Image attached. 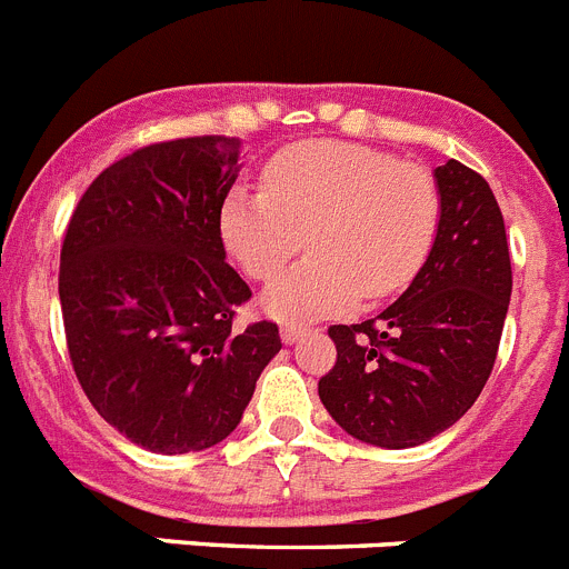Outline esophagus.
Listing matches in <instances>:
<instances>
[{
    "instance_id": "esophagus-1",
    "label": "esophagus",
    "mask_w": 569,
    "mask_h": 569,
    "mask_svg": "<svg viewBox=\"0 0 569 569\" xmlns=\"http://www.w3.org/2000/svg\"><path fill=\"white\" fill-rule=\"evenodd\" d=\"M301 336H308V328H301V325H281V341L284 345H296Z\"/></svg>"
}]
</instances>
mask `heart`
I'll return each mask as SVG.
<instances>
[{
	"instance_id": "b5f03b06",
	"label": "heart",
	"mask_w": 569,
	"mask_h": 569,
	"mask_svg": "<svg viewBox=\"0 0 569 569\" xmlns=\"http://www.w3.org/2000/svg\"><path fill=\"white\" fill-rule=\"evenodd\" d=\"M264 193L233 190L219 213L224 250L250 279L288 268L305 236L310 259L264 290L261 308L293 321L345 313L399 293L433 250L439 184L419 164L336 139L290 144L264 164Z\"/></svg>"
}]
</instances>
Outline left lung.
I'll list each match as a JSON object with an SVG mask.
<instances>
[{
	"label": "left lung",
	"instance_id": "obj_1",
	"mask_svg": "<svg viewBox=\"0 0 569 569\" xmlns=\"http://www.w3.org/2000/svg\"><path fill=\"white\" fill-rule=\"evenodd\" d=\"M441 222L433 250L376 319L333 325L336 365L319 399L365 445L405 450L445 433L485 390L512 293L505 219L490 184L447 159L433 170Z\"/></svg>",
	"mask_w": 569,
	"mask_h": 569
}]
</instances>
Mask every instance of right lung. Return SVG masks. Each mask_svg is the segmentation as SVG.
<instances>
[{
    "instance_id": "right-lung-1",
    "label": "right lung",
    "mask_w": 569,
    "mask_h": 569,
    "mask_svg": "<svg viewBox=\"0 0 569 569\" xmlns=\"http://www.w3.org/2000/svg\"><path fill=\"white\" fill-rule=\"evenodd\" d=\"M241 142L148 144L93 179L70 216L59 301L77 379L150 453H196L236 430L281 350L273 321L236 330L250 288L224 261L219 213Z\"/></svg>"
}]
</instances>
